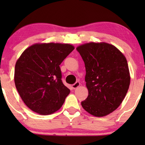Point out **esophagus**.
I'll use <instances>...</instances> for the list:
<instances>
[{
	"label": "esophagus",
	"mask_w": 145,
	"mask_h": 145,
	"mask_svg": "<svg viewBox=\"0 0 145 145\" xmlns=\"http://www.w3.org/2000/svg\"><path fill=\"white\" fill-rule=\"evenodd\" d=\"M80 82H76L74 83V84H73L72 85V88L75 89V88H78V87L80 86Z\"/></svg>",
	"instance_id": "34e87169"
}]
</instances>
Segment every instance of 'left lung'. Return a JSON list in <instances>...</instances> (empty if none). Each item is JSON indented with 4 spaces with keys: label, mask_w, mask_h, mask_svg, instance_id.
Wrapping results in <instances>:
<instances>
[{
    "label": "left lung",
    "mask_w": 145,
    "mask_h": 145,
    "mask_svg": "<svg viewBox=\"0 0 145 145\" xmlns=\"http://www.w3.org/2000/svg\"><path fill=\"white\" fill-rule=\"evenodd\" d=\"M76 50L84 62L88 90V96L81 105L92 116H107L120 106L129 87L125 57L116 47L106 43H86Z\"/></svg>",
    "instance_id": "1"
}]
</instances>
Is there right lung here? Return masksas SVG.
<instances>
[{"label":"right lung","instance_id":"right-lung-1","mask_svg":"<svg viewBox=\"0 0 145 145\" xmlns=\"http://www.w3.org/2000/svg\"><path fill=\"white\" fill-rule=\"evenodd\" d=\"M74 49L70 44H35L18 59L14 71L16 88L30 110L49 115L61 108L70 90L62 82L59 65Z\"/></svg>","mask_w":145,"mask_h":145}]
</instances>
